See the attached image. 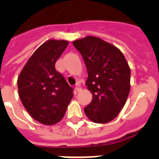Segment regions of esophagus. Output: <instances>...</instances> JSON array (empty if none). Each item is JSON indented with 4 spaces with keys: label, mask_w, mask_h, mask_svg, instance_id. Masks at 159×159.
<instances>
[{
    "label": "esophagus",
    "mask_w": 159,
    "mask_h": 159,
    "mask_svg": "<svg viewBox=\"0 0 159 159\" xmlns=\"http://www.w3.org/2000/svg\"><path fill=\"white\" fill-rule=\"evenodd\" d=\"M75 90H76V92H81V91H82V87H81L79 84H77V86L75 87Z\"/></svg>",
    "instance_id": "34e87169"
}]
</instances>
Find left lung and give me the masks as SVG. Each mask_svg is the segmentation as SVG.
Here are the masks:
<instances>
[{
	"label": "left lung",
	"mask_w": 159,
	"mask_h": 159,
	"mask_svg": "<svg viewBox=\"0 0 159 159\" xmlns=\"http://www.w3.org/2000/svg\"><path fill=\"white\" fill-rule=\"evenodd\" d=\"M84 59L87 89L92 100L84 108L94 123L105 124L116 118L125 104L130 90V68L116 46L94 36L72 42Z\"/></svg>",
	"instance_id": "8db88e82"
}]
</instances>
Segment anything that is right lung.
Listing matches in <instances>:
<instances>
[{"label":"right lung","instance_id":"right-lung-1","mask_svg":"<svg viewBox=\"0 0 159 159\" xmlns=\"http://www.w3.org/2000/svg\"><path fill=\"white\" fill-rule=\"evenodd\" d=\"M67 44V40L46 41L29 58L17 80L19 97L26 111L46 125L62 120L73 97L72 87L55 69Z\"/></svg>","mask_w":159,"mask_h":159}]
</instances>
